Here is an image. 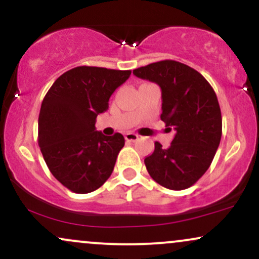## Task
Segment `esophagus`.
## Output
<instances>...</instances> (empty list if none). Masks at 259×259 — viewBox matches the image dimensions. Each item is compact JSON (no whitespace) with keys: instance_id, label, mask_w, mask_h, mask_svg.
I'll use <instances>...</instances> for the list:
<instances>
[{"instance_id":"obj_1","label":"esophagus","mask_w":259,"mask_h":259,"mask_svg":"<svg viewBox=\"0 0 259 259\" xmlns=\"http://www.w3.org/2000/svg\"><path fill=\"white\" fill-rule=\"evenodd\" d=\"M125 140L126 141H136V140H139V135L134 133H127L125 134Z\"/></svg>"}]
</instances>
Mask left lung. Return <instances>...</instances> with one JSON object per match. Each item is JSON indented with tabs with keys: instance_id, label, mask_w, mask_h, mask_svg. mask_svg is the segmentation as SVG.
Segmentation results:
<instances>
[{
	"instance_id": "left-lung-1",
	"label": "left lung",
	"mask_w": 259,
	"mask_h": 259,
	"mask_svg": "<svg viewBox=\"0 0 259 259\" xmlns=\"http://www.w3.org/2000/svg\"><path fill=\"white\" fill-rule=\"evenodd\" d=\"M133 73L159 85L160 119L175 130L168 148L154 142L153 153L145 158L148 174L169 190H185L206 173L221 142L222 113L215 92L197 70L170 59Z\"/></svg>"
}]
</instances>
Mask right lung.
I'll use <instances>...</instances> for the list:
<instances>
[{
    "label": "right lung",
    "instance_id": "right-lung-1",
    "mask_svg": "<svg viewBox=\"0 0 259 259\" xmlns=\"http://www.w3.org/2000/svg\"><path fill=\"white\" fill-rule=\"evenodd\" d=\"M132 70L73 68L53 82L41 103L38 146L53 177L75 194H89L111 177L125 140L105 136L95 127L109 97Z\"/></svg>",
    "mask_w": 259,
    "mask_h": 259
}]
</instances>
